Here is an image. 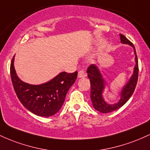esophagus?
<instances>
[{"label":"esophagus","mask_w":150,"mask_h":150,"mask_svg":"<svg viewBox=\"0 0 150 150\" xmlns=\"http://www.w3.org/2000/svg\"><path fill=\"white\" fill-rule=\"evenodd\" d=\"M86 75H86V73H85V71H84L83 70H80V71L78 72V75H77V76H78L79 78H80V77H85Z\"/></svg>","instance_id":"obj_1"}]
</instances>
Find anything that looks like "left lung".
Returning a JSON list of instances; mask_svg holds the SVG:
<instances>
[{
    "instance_id": "left-lung-1",
    "label": "left lung",
    "mask_w": 150,
    "mask_h": 150,
    "mask_svg": "<svg viewBox=\"0 0 150 150\" xmlns=\"http://www.w3.org/2000/svg\"><path fill=\"white\" fill-rule=\"evenodd\" d=\"M120 42L122 44H128L133 48L134 53L135 55V68H134L133 74H132L128 82H127L126 85L122 89L121 92L120 94V99L118 103L113 104H108L104 101V98L102 97V94L104 90L105 82L97 65L94 64L89 65L87 70V73L88 74L87 76L90 80V97L93 106L98 111L103 113L112 112V111H116V110L121 107L122 106H123L128 101L132 94H133L136 85H137V79H138V61H137V56L136 54L135 46L124 35L120 34Z\"/></svg>"
}]
</instances>
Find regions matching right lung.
<instances>
[{
    "label": "right lung",
    "instance_id": "add662e5",
    "mask_svg": "<svg viewBox=\"0 0 150 150\" xmlns=\"http://www.w3.org/2000/svg\"><path fill=\"white\" fill-rule=\"evenodd\" d=\"M14 57L10 63V75L19 100L27 110L39 116L56 114L64 103L65 96L77 77V72H62L42 85H30L22 81L14 68Z\"/></svg>",
    "mask_w": 150,
    "mask_h": 150
}]
</instances>
